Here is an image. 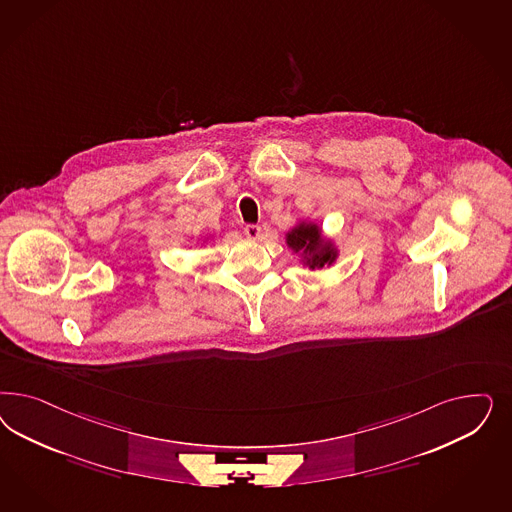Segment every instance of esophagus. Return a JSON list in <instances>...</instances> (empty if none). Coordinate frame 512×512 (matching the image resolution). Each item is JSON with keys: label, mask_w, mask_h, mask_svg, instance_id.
<instances>
[{"label": "esophagus", "mask_w": 512, "mask_h": 512, "mask_svg": "<svg viewBox=\"0 0 512 512\" xmlns=\"http://www.w3.org/2000/svg\"><path fill=\"white\" fill-rule=\"evenodd\" d=\"M243 231H245V235H247L248 239H258V237L262 235V228L256 226V224H247Z\"/></svg>", "instance_id": "1"}]
</instances>
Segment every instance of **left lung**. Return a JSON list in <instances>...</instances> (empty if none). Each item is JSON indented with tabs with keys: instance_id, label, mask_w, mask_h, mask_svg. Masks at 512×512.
Segmentation results:
<instances>
[{
	"instance_id": "left-lung-1",
	"label": "left lung",
	"mask_w": 512,
	"mask_h": 512,
	"mask_svg": "<svg viewBox=\"0 0 512 512\" xmlns=\"http://www.w3.org/2000/svg\"><path fill=\"white\" fill-rule=\"evenodd\" d=\"M286 245L301 254V262L309 269H322L337 260V248L322 237V230L313 222H299L288 231Z\"/></svg>"
}]
</instances>
